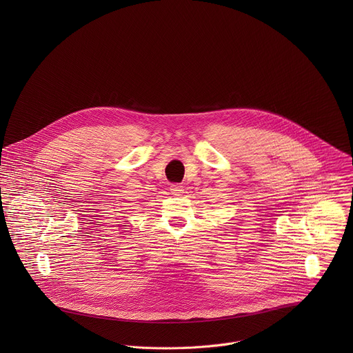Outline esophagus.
I'll return each instance as SVG.
<instances>
[{
    "mask_svg": "<svg viewBox=\"0 0 353 353\" xmlns=\"http://www.w3.org/2000/svg\"><path fill=\"white\" fill-rule=\"evenodd\" d=\"M170 190H171V194H174V196H182L183 186H181L179 183H172L170 186Z\"/></svg>",
    "mask_w": 353,
    "mask_h": 353,
    "instance_id": "esophagus-1",
    "label": "esophagus"
}]
</instances>
